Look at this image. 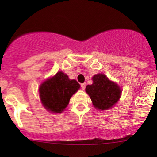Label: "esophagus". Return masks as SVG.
Returning a JSON list of instances; mask_svg holds the SVG:
<instances>
[{"label":"esophagus","mask_w":157,"mask_h":157,"mask_svg":"<svg viewBox=\"0 0 157 157\" xmlns=\"http://www.w3.org/2000/svg\"><path fill=\"white\" fill-rule=\"evenodd\" d=\"M86 84L85 83H81V84H80V86H81L82 90H85V88H86Z\"/></svg>","instance_id":"34e87169"}]
</instances>
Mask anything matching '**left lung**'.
<instances>
[{
    "instance_id": "1",
    "label": "left lung",
    "mask_w": 157,
    "mask_h": 157,
    "mask_svg": "<svg viewBox=\"0 0 157 157\" xmlns=\"http://www.w3.org/2000/svg\"><path fill=\"white\" fill-rule=\"evenodd\" d=\"M92 79L93 84L86 86V92L93 106L99 110H107L114 106L121 94L118 85L111 81L103 74H96Z\"/></svg>"
}]
</instances>
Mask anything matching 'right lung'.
I'll return each mask as SVG.
<instances>
[{
    "instance_id": "1",
    "label": "right lung",
    "mask_w": 157,
    "mask_h": 157,
    "mask_svg": "<svg viewBox=\"0 0 157 157\" xmlns=\"http://www.w3.org/2000/svg\"><path fill=\"white\" fill-rule=\"evenodd\" d=\"M80 86L75 80H70L67 74L58 71L39 86V96L42 105L48 112L61 113L67 106L71 97Z\"/></svg>"
}]
</instances>
